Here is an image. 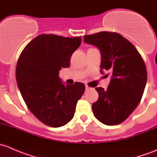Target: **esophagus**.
I'll return each instance as SVG.
<instances>
[{
  "instance_id": "34e87169",
  "label": "esophagus",
  "mask_w": 157,
  "mask_h": 157,
  "mask_svg": "<svg viewBox=\"0 0 157 157\" xmlns=\"http://www.w3.org/2000/svg\"><path fill=\"white\" fill-rule=\"evenodd\" d=\"M85 89H86V90H88V89H90V87L88 86V85H85Z\"/></svg>"
}]
</instances>
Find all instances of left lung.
Masks as SVG:
<instances>
[{
    "mask_svg": "<svg viewBox=\"0 0 157 157\" xmlns=\"http://www.w3.org/2000/svg\"><path fill=\"white\" fill-rule=\"evenodd\" d=\"M84 41L101 51V72L112 74L107 90L95 88L99 98L92 104L94 115L105 125H119L132 114L143 96L147 77L144 61L136 48L116 32L85 35Z\"/></svg>",
    "mask_w": 157,
    "mask_h": 157,
    "instance_id": "8db88e82",
    "label": "left lung"
}]
</instances>
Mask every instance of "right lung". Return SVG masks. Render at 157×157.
<instances>
[{
	"instance_id": "add662e5",
	"label": "right lung",
	"mask_w": 157,
	"mask_h": 157,
	"mask_svg": "<svg viewBox=\"0 0 157 157\" xmlns=\"http://www.w3.org/2000/svg\"><path fill=\"white\" fill-rule=\"evenodd\" d=\"M81 37L41 34L24 48L19 56L16 78L21 95L34 116L50 127H60L73 118L85 86L82 82L63 85L58 75L70 65Z\"/></svg>"
}]
</instances>
